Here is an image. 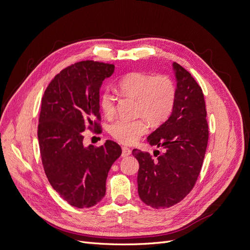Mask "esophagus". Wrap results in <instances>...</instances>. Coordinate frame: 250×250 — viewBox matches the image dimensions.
<instances>
[{
	"label": "esophagus",
	"instance_id": "esophagus-1",
	"mask_svg": "<svg viewBox=\"0 0 250 250\" xmlns=\"http://www.w3.org/2000/svg\"><path fill=\"white\" fill-rule=\"evenodd\" d=\"M131 154V149L128 148V147H122V156L123 157H126L128 155Z\"/></svg>",
	"mask_w": 250,
	"mask_h": 250
}]
</instances>
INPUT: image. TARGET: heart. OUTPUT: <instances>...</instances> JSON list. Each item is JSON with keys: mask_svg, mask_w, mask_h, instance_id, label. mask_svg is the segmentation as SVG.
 Here are the masks:
<instances>
[{"mask_svg": "<svg viewBox=\"0 0 250 250\" xmlns=\"http://www.w3.org/2000/svg\"><path fill=\"white\" fill-rule=\"evenodd\" d=\"M119 89L125 96L138 99V113L145 116L152 124L167 120L176 101V87L167 75H153L145 72H131L119 81ZM103 115L110 119L116 113V97L104 90L99 98ZM109 133L118 142L131 145L148 130L144 118L137 120L119 119L109 126Z\"/></svg>", "mask_w": 250, "mask_h": 250, "instance_id": "heart-1", "label": "heart"}]
</instances>
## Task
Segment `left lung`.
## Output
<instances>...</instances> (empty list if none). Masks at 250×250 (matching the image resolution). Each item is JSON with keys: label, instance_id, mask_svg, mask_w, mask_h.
I'll return each instance as SVG.
<instances>
[{"label": "left lung", "instance_id": "obj_1", "mask_svg": "<svg viewBox=\"0 0 250 250\" xmlns=\"http://www.w3.org/2000/svg\"><path fill=\"white\" fill-rule=\"evenodd\" d=\"M176 101L170 118L148 137L150 145L163 147L154 157L139 149L132 155L140 164L138 192L153 208L175 206L192 191L200 174L208 141L206 101L192 75L174 62Z\"/></svg>", "mask_w": 250, "mask_h": 250}]
</instances>
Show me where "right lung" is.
<instances>
[{
    "mask_svg": "<svg viewBox=\"0 0 250 250\" xmlns=\"http://www.w3.org/2000/svg\"><path fill=\"white\" fill-rule=\"evenodd\" d=\"M115 65L83 60L60 71L42 98L39 144L52 188L71 206L86 208L105 196L107 174L122 153L119 144L83 146L85 129L101 133L99 90Z\"/></svg>",
    "mask_w": 250,
    "mask_h": 250,
    "instance_id": "1",
    "label": "right lung"
}]
</instances>
